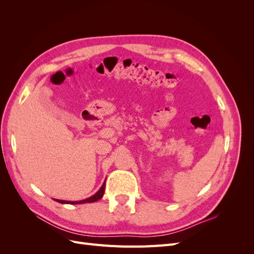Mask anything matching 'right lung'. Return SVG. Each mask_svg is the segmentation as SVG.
I'll list each match as a JSON object with an SVG mask.
<instances>
[{
    "label": "right lung",
    "instance_id": "1",
    "mask_svg": "<svg viewBox=\"0 0 254 254\" xmlns=\"http://www.w3.org/2000/svg\"><path fill=\"white\" fill-rule=\"evenodd\" d=\"M105 186H106V181L103 183V186L101 187V189H99L96 193L91 196L87 199H83V200H79V201H67V200H60V199H54V200L59 202V203H66V204H81V203H91V202H95L97 200H99L103 196H104V193H105Z\"/></svg>",
    "mask_w": 254,
    "mask_h": 254
}]
</instances>
